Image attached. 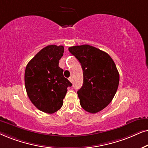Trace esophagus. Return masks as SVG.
Masks as SVG:
<instances>
[{
	"label": "esophagus",
	"instance_id": "obj_1",
	"mask_svg": "<svg viewBox=\"0 0 148 148\" xmlns=\"http://www.w3.org/2000/svg\"><path fill=\"white\" fill-rule=\"evenodd\" d=\"M68 79H69V80H70V81L71 82H72V80H73V79H72V77H71V76H70V77Z\"/></svg>",
	"mask_w": 148,
	"mask_h": 148
}]
</instances>
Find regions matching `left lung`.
I'll return each instance as SVG.
<instances>
[{
    "mask_svg": "<svg viewBox=\"0 0 148 148\" xmlns=\"http://www.w3.org/2000/svg\"><path fill=\"white\" fill-rule=\"evenodd\" d=\"M83 70V84L78 90L81 107L95 114L108 106L119 84V73L107 53L88 45L69 47Z\"/></svg>",
    "mask_w": 148,
    "mask_h": 148,
    "instance_id": "1",
    "label": "left lung"
}]
</instances>
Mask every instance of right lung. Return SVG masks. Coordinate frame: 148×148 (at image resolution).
Listing matches in <instances>:
<instances>
[{"instance_id": "1", "label": "right lung", "mask_w": 148, "mask_h": 148, "mask_svg": "<svg viewBox=\"0 0 148 148\" xmlns=\"http://www.w3.org/2000/svg\"><path fill=\"white\" fill-rule=\"evenodd\" d=\"M64 47L51 45L45 47L29 61L25 70V86L29 99L45 113L60 109L68 86L72 83L64 76L59 66Z\"/></svg>"}]
</instances>
